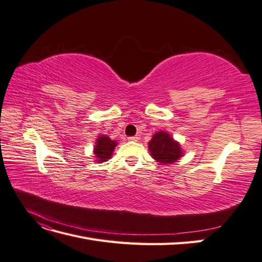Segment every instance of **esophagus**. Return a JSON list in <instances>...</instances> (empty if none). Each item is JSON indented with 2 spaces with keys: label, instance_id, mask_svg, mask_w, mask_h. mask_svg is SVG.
<instances>
[{
  "label": "esophagus",
  "instance_id": "34e87169",
  "mask_svg": "<svg viewBox=\"0 0 262 262\" xmlns=\"http://www.w3.org/2000/svg\"><path fill=\"white\" fill-rule=\"evenodd\" d=\"M128 140H129V141H131V142H137V141L139 140V138H138L137 136H136V137H129V138H128Z\"/></svg>",
  "mask_w": 262,
  "mask_h": 262
}]
</instances>
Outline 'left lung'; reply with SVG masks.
I'll return each instance as SVG.
<instances>
[{
  "instance_id": "left-lung-1",
  "label": "left lung",
  "mask_w": 262,
  "mask_h": 262,
  "mask_svg": "<svg viewBox=\"0 0 262 262\" xmlns=\"http://www.w3.org/2000/svg\"><path fill=\"white\" fill-rule=\"evenodd\" d=\"M147 145L150 156L161 165L176 163L185 155V150L179 142L164 130L155 132Z\"/></svg>"
}]
</instances>
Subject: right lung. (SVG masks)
<instances>
[{"mask_svg": "<svg viewBox=\"0 0 262 262\" xmlns=\"http://www.w3.org/2000/svg\"><path fill=\"white\" fill-rule=\"evenodd\" d=\"M118 145V142L110 139L108 136L101 134L97 137L95 141V145L93 148L94 158L96 163H104L113 157V153Z\"/></svg>", "mask_w": 262, "mask_h": 262, "instance_id": "right-lung-1", "label": "right lung"}]
</instances>
